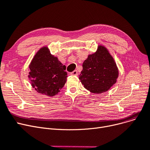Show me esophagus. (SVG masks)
Wrapping results in <instances>:
<instances>
[{
  "mask_svg": "<svg viewBox=\"0 0 150 150\" xmlns=\"http://www.w3.org/2000/svg\"><path fill=\"white\" fill-rule=\"evenodd\" d=\"M71 74L72 75H75V76H77L78 75V74H79V73H78V71H77V70H74V71H73L71 73Z\"/></svg>",
  "mask_w": 150,
  "mask_h": 150,
  "instance_id": "esophagus-1",
  "label": "esophagus"
}]
</instances>
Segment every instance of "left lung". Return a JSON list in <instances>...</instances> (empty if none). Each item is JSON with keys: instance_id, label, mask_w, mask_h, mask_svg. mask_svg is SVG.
I'll use <instances>...</instances> for the list:
<instances>
[{"instance_id": "obj_1", "label": "left lung", "mask_w": 150, "mask_h": 150, "mask_svg": "<svg viewBox=\"0 0 150 150\" xmlns=\"http://www.w3.org/2000/svg\"><path fill=\"white\" fill-rule=\"evenodd\" d=\"M118 74L112 55L105 47L99 45L96 53L89 55L83 63L79 79L91 93L100 94L116 83Z\"/></svg>"}]
</instances>
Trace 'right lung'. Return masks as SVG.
I'll use <instances>...</instances> for the list:
<instances>
[{
	"label": "right lung",
	"instance_id": "1",
	"mask_svg": "<svg viewBox=\"0 0 150 150\" xmlns=\"http://www.w3.org/2000/svg\"><path fill=\"white\" fill-rule=\"evenodd\" d=\"M31 85L38 93L54 96L67 81L66 67L50 53L47 47L39 50L29 65Z\"/></svg>",
	"mask_w": 150,
	"mask_h": 150
}]
</instances>
